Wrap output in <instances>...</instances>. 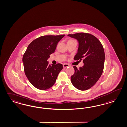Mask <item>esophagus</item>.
Masks as SVG:
<instances>
[{
	"instance_id": "34e87169",
	"label": "esophagus",
	"mask_w": 127,
	"mask_h": 127,
	"mask_svg": "<svg viewBox=\"0 0 127 127\" xmlns=\"http://www.w3.org/2000/svg\"><path fill=\"white\" fill-rule=\"evenodd\" d=\"M63 67H64V68H66V67L69 66V65L67 64H63Z\"/></svg>"
}]
</instances>
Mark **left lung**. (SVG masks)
I'll use <instances>...</instances> for the list:
<instances>
[{"mask_svg":"<svg viewBox=\"0 0 127 127\" xmlns=\"http://www.w3.org/2000/svg\"><path fill=\"white\" fill-rule=\"evenodd\" d=\"M67 35L79 43L74 60L83 59L84 63L79 69L73 66L74 73L71 76V82L79 90H87L96 83L103 73L105 58L104 48L99 40L90 34L78 33Z\"/></svg>","mask_w":127,"mask_h":127,"instance_id":"obj_1","label":"left lung"}]
</instances>
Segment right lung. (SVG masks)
I'll return each instance as SVG.
<instances>
[{"instance_id": "add662e5", "label": "right lung", "mask_w": 127, "mask_h": 127, "mask_svg": "<svg viewBox=\"0 0 127 127\" xmlns=\"http://www.w3.org/2000/svg\"><path fill=\"white\" fill-rule=\"evenodd\" d=\"M65 36L44 35L30 44L22 58L24 72L34 87L41 90H47L55 83L63 66L60 63L49 65L50 55L55 51L58 42Z\"/></svg>"}]
</instances>
